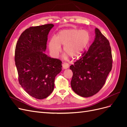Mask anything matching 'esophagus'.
<instances>
[{
  "instance_id": "esophagus-1",
  "label": "esophagus",
  "mask_w": 127,
  "mask_h": 127,
  "mask_svg": "<svg viewBox=\"0 0 127 127\" xmlns=\"http://www.w3.org/2000/svg\"><path fill=\"white\" fill-rule=\"evenodd\" d=\"M63 67L64 69H67L69 67V64L67 63H64L63 64Z\"/></svg>"
}]
</instances>
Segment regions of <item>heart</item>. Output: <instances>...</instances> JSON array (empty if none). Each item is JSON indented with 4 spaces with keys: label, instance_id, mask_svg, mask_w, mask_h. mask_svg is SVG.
<instances>
[{
    "label": "heart",
    "instance_id": "1",
    "mask_svg": "<svg viewBox=\"0 0 127 127\" xmlns=\"http://www.w3.org/2000/svg\"><path fill=\"white\" fill-rule=\"evenodd\" d=\"M91 40L90 32L87 30L73 28L60 31L49 42V49L52 56L57 57L64 45L63 51L72 58L81 56Z\"/></svg>",
    "mask_w": 127,
    "mask_h": 127
}]
</instances>
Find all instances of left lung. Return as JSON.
I'll use <instances>...</instances> for the list:
<instances>
[{
  "label": "left lung",
  "mask_w": 127,
  "mask_h": 127,
  "mask_svg": "<svg viewBox=\"0 0 127 127\" xmlns=\"http://www.w3.org/2000/svg\"><path fill=\"white\" fill-rule=\"evenodd\" d=\"M95 38L87 51L70 67L73 72L71 86L82 97H90L98 92L105 83L112 67V56L109 40L98 29Z\"/></svg>",
  "instance_id": "1"
}]
</instances>
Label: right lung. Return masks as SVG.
<instances>
[{"mask_svg": "<svg viewBox=\"0 0 127 127\" xmlns=\"http://www.w3.org/2000/svg\"><path fill=\"white\" fill-rule=\"evenodd\" d=\"M53 26L48 24L26 29L15 48L19 83L30 95L37 99L45 98L51 94L56 76L62 69V61L44 52L49 32Z\"/></svg>", "mask_w": 127, "mask_h": 127, "instance_id": "obj_1", "label": "right lung"}]
</instances>
